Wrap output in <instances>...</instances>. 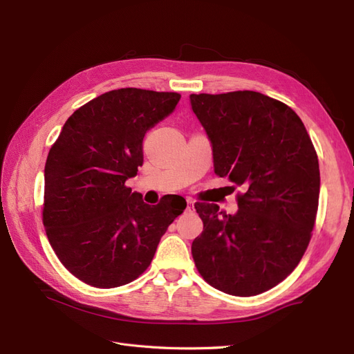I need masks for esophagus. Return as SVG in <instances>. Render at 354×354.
I'll use <instances>...</instances> for the list:
<instances>
[{
    "mask_svg": "<svg viewBox=\"0 0 354 354\" xmlns=\"http://www.w3.org/2000/svg\"><path fill=\"white\" fill-rule=\"evenodd\" d=\"M187 211H192L195 208V201L194 199H190V198H187Z\"/></svg>",
    "mask_w": 354,
    "mask_h": 354,
    "instance_id": "esophagus-1",
    "label": "esophagus"
}]
</instances>
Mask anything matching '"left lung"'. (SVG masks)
Here are the masks:
<instances>
[{"instance_id":"left-lung-1","label":"left lung","mask_w":354,"mask_h":354,"mask_svg":"<svg viewBox=\"0 0 354 354\" xmlns=\"http://www.w3.org/2000/svg\"><path fill=\"white\" fill-rule=\"evenodd\" d=\"M212 147L214 171L242 186L236 214L196 202L203 232L192 243L211 286L251 297L276 286L307 250L320 174L312 140L285 103L257 91L190 94Z\"/></svg>"}]
</instances>
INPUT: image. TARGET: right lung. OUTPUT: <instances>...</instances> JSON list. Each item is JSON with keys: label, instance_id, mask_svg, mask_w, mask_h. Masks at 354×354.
Instances as JSON below:
<instances>
[{"label": "right lung", "instance_id": "right-lung-1", "mask_svg": "<svg viewBox=\"0 0 354 354\" xmlns=\"http://www.w3.org/2000/svg\"><path fill=\"white\" fill-rule=\"evenodd\" d=\"M177 93L120 88L75 111L44 169L42 223L51 248L80 281L116 288L151 264L168 226L186 208L147 205L125 181L143 164V138L173 113Z\"/></svg>", "mask_w": 354, "mask_h": 354}]
</instances>
